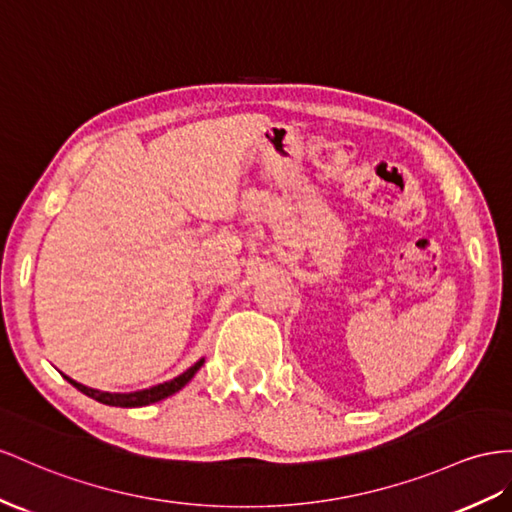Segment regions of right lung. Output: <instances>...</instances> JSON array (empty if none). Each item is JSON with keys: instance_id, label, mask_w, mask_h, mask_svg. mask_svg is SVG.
<instances>
[{"instance_id": "1", "label": "right lung", "mask_w": 512, "mask_h": 512, "mask_svg": "<svg viewBox=\"0 0 512 512\" xmlns=\"http://www.w3.org/2000/svg\"><path fill=\"white\" fill-rule=\"evenodd\" d=\"M203 363H205V359H199V361H196V363L192 365V368H188L183 374L175 376L173 381L153 385V387H149V389L129 391V393L99 391V389H93V387H86V385H82V383H77V381H73V378H69V376H64V374H62V376L67 378V381H69L73 387H77L82 393H86L88 398H93V400H97V402H101V404H108V406H125V409H134V406H147V404L160 402V400H164V398H168V396H173V393H177L179 389H183V387H186V385L192 381L194 374L201 370Z\"/></svg>"}]
</instances>
